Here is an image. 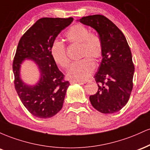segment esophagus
<instances>
[{
	"mask_svg": "<svg viewBox=\"0 0 150 150\" xmlns=\"http://www.w3.org/2000/svg\"><path fill=\"white\" fill-rule=\"evenodd\" d=\"M70 83L71 84V85H73V84H75V83H82V82H80V81H77V80H70Z\"/></svg>",
	"mask_w": 150,
	"mask_h": 150,
	"instance_id": "esophagus-1",
	"label": "esophagus"
}]
</instances>
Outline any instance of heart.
I'll return each mask as SVG.
<instances>
[{"instance_id":"heart-1","label":"heart","mask_w":150,"mask_h":150,"mask_svg":"<svg viewBox=\"0 0 150 150\" xmlns=\"http://www.w3.org/2000/svg\"><path fill=\"white\" fill-rule=\"evenodd\" d=\"M65 38L70 44H80V56H89L95 61L102 55V43L100 38L96 34L89 33L85 26L77 24L72 26L65 34ZM51 56L54 61L62 68H67L69 65L65 46L61 41L53 42L51 47ZM95 68V65L89 58L74 62L68 68L67 77L70 80L85 81L90 77Z\"/></svg>"}]
</instances>
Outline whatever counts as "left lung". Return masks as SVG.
Here are the masks:
<instances>
[{
	"label": "left lung",
	"mask_w": 150,
	"mask_h": 150,
	"mask_svg": "<svg viewBox=\"0 0 150 150\" xmlns=\"http://www.w3.org/2000/svg\"><path fill=\"white\" fill-rule=\"evenodd\" d=\"M77 21L94 29L102 43V60L94 75L99 89L89 97L91 104L101 113H116L127 104L133 85L135 67L126 39L104 15H89Z\"/></svg>",
	"instance_id": "obj_1"
}]
</instances>
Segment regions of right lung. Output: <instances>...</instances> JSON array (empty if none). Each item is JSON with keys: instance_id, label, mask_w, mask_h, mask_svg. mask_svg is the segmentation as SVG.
<instances>
[{"instance_id": "1", "label": "right lung", "mask_w": 150, "mask_h": 150, "mask_svg": "<svg viewBox=\"0 0 150 150\" xmlns=\"http://www.w3.org/2000/svg\"><path fill=\"white\" fill-rule=\"evenodd\" d=\"M73 21V18H41L18 43L13 63L15 87L25 108L37 118H51L63 107L70 83L63 80L51 47L60 32ZM26 59L33 62L39 70L40 79L34 85H28L21 78V65Z\"/></svg>"}]
</instances>
